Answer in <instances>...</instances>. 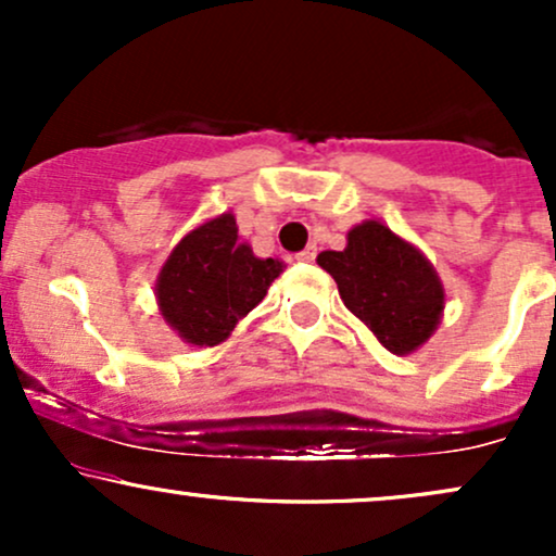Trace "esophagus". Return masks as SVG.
Listing matches in <instances>:
<instances>
[{"label": "esophagus", "instance_id": "esophagus-1", "mask_svg": "<svg viewBox=\"0 0 556 556\" xmlns=\"http://www.w3.org/2000/svg\"><path fill=\"white\" fill-rule=\"evenodd\" d=\"M295 258L300 261V264H314V258H316V248H314V245H308V248H305L303 253H298Z\"/></svg>", "mask_w": 556, "mask_h": 556}]
</instances>
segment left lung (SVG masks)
Masks as SVG:
<instances>
[{"label": "left lung", "instance_id": "obj_1", "mask_svg": "<svg viewBox=\"0 0 556 556\" xmlns=\"http://www.w3.org/2000/svg\"><path fill=\"white\" fill-rule=\"evenodd\" d=\"M316 261L334 277L344 305L389 353H413L437 329L444 308L437 271L418 248L381 222L353 227L344 251H324Z\"/></svg>", "mask_w": 556, "mask_h": 556}]
</instances>
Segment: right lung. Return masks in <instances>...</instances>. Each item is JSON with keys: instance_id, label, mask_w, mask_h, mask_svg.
Segmentation results:
<instances>
[{"instance_id": "1", "label": "right lung", "mask_w": 556, "mask_h": 556, "mask_svg": "<svg viewBox=\"0 0 556 556\" xmlns=\"http://www.w3.org/2000/svg\"><path fill=\"white\" fill-rule=\"evenodd\" d=\"M282 271L238 238L232 214L206 222L177 242L156 282L162 316L185 342L214 348L264 300Z\"/></svg>"}]
</instances>
